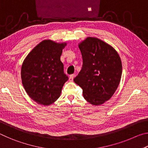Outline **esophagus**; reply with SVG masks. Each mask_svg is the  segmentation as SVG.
I'll return each mask as SVG.
<instances>
[{
    "mask_svg": "<svg viewBox=\"0 0 148 148\" xmlns=\"http://www.w3.org/2000/svg\"><path fill=\"white\" fill-rule=\"evenodd\" d=\"M74 77V74L70 75V76H69V81H70V82H72V81H73Z\"/></svg>",
    "mask_w": 148,
    "mask_h": 148,
    "instance_id": "obj_1",
    "label": "esophagus"
}]
</instances>
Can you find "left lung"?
<instances>
[{
    "instance_id": "8db88e82",
    "label": "left lung",
    "mask_w": 148,
    "mask_h": 148,
    "mask_svg": "<svg viewBox=\"0 0 148 148\" xmlns=\"http://www.w3.org/2000/svg\"><path fill=\"white\" fill-rule=\"evenodd\" d=\"M78 47L83 66L74 79L83 89L86 101L95 106L104 104L113 96L122 74V63L113 47L95 37H87Z\"/></svg>"
}]
</instances>
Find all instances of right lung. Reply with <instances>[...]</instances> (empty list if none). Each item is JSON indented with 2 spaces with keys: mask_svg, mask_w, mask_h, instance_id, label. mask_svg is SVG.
I'll return each instance as SVG.
<instances>
[{
  "mask_svg": "<svg viewBox=\"0 0 148 148\" xmlns=\"http://www.w3.org/2000/svg\"><path fill=\"white\" fill-rule=\"evenodd\" d=\"M66 44L44 40L24 59L21 69L22 84L29 96L39 104L49 106L56 101L69 79L61 61Z\"/></svg>",
  "mask_w": 148,
  "mask_h": 148,
  "instance_id": "1",
  "label": "right lung"
}]
</instances>
